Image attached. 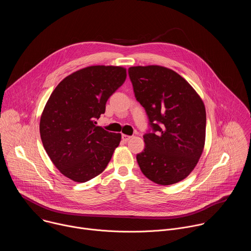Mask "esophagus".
I'll return each instance as SVG.
<instances>
[{
  "label": "esophagus",
  "instance_id": "1",
  "mask_svg": "<svg viewBox=\"0 0 251 251\" xmlns=\"http://www.w3.org/2000/svg\"><path fill=\"white\" fill-rule=\"evenodd\" d=\"M131 139V136H129V135H125V134H122V140L124 141V142H127V141H129Z\"/></svg>",
  "mask_w": 251,
  "mask_h": 251
}]
</instances>
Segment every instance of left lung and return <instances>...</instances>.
<instances>
[{
  "label": "left lung",
  "mask_w": 251,
  "mask_h": 251,
  "mask_svg": "<svg viewBox=\"0 0 251 251\" xmlns=\"http://www.w3.org/2000/svg\"><path fill=\"white\" fill-rule=\"evenodd\" d=\"M137 101L148 115L151 132L137 162L149 180L169 186L184 180L197 166L205 140V108L190 83L160 65L128 69Z\"/></svg>",
  "instance_id": "8db88e82"
}]
</instances>
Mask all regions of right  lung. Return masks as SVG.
Returning a JSON list of instances; mask_svg holds the SVG:
<instances>
[{"label":"right lung","mask_w":251,"mask_h":251,"mask_svg":"<svg viewBox=\"0 0 251 251\" xmlns=\"http://www.w3.org/2000/svg\"><path fill=\"white\" fill-rule=\"evenodd\" d=\"M126 75L121 66H88L66 76L50 96L41 138L53 165L70 180L84 183L101 174L119 146L121 134L95 124Z\"/></svg>","instance_id":"right-lung-1"}]
</instances>
